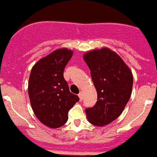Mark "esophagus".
Returning <instances> with one entry per match:
<instances>
[{"label": "esophagus", "mask_w": 157, "mask_h": 157, "mask_svg": "<svg viewBox=\"0 0 157 157\" xmlns=\"http://www.w3.org/2000/svg\"><path fill=\"white\" fill-rule=\"evenodd\" d=\"M78 96H79V98H80V100L82 101V99H83V94H82V93H80V94H78Z\"/></svg>", "instance_id": "1"}]
</instances>
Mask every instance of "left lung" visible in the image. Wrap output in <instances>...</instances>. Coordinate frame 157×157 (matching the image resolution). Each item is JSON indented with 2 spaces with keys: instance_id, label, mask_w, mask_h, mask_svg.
<instances>
[{
  "instance_id": "left-lung-1",
  "label": "left lung",
  "mask_w": 157,
  "mask_h": 157,
  "mask_svg": "<svg viewBox=\"0 0 157 157\" xmlns=\"http://www.w3.org/2000/svg\"><path fill=\"white\" fill-rule=\"evenodd\" d=\"M83 58L98 94L96 105L85 109L86 116L91 124L104 127L123 111L132 94L133 75L123 59L108 48L92 50Z\"/></svg>"
}]
</instances>
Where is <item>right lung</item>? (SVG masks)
Returning a JSON list of instances; mask_svg holds the SVG:
<instances>
[{"instance_id":"right-lung-1","label":"right lung","mask_w":157,"mask_h":157,"mask_svg":"<svg viewBox=\"0 0 157 157\" xmlns=\"http://www.w3.org/2000/svg\"><path fill=\"white\" fill-rule=\"evenodd\" d=\"M73 52L67 48L55 50L40 59L30 72L28 94L33 111L43 125L59 128L67 121V113L79 101L63 78V70Z\"/></svg>"}]
</instances>
